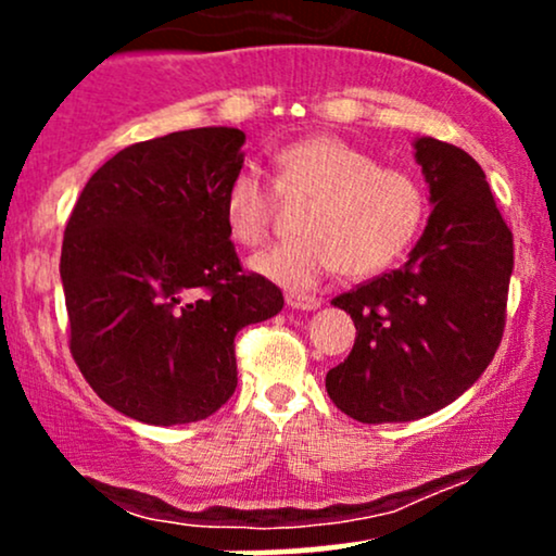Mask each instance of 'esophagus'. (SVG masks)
Masks as SVG:
<instances>
[{"mask_svg":"<svg viewBox=\"0 0 556 556\" xmlns=\"http://www.w3.org/2000/svg\"><path fill=\"white\" fill-rule=\"evenodd\" d=\"M287 305L290 308H298V311H316L318 305H321V300L316 295H300V292H290L287 295Z\"/></svg>","mask_w":556,"mask_h":556,"instance_id":"esophagus-1","label":"esophagus"}]
</instances>
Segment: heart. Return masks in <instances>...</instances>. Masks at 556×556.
Here are the masks:
<instances>
[{
  "label": "heart",
  "instance_id": "b5f03b06",
  "mask_svg": "<svg viewBox=\"0 0 556 556\" xmlns=\"http://www.w3.org/2000/svg\"><path fill=\"white\" fill-rule=\"evenodd\" d=\"M274 191L251 164L235 172L225 190V219L242 245H261L277 216V193L305 201L303 238L277 242L253 256L261 277L305 292L340 269L368 277L387 269L416 240L426 216V193L416 175L384 167L337 136H311L274 156Z\"/></svg>",
  "mask_w": 556,
  "mask_h": 556
}]
</instances>
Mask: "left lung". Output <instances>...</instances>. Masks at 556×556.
<instances>
[{
  "label": "left lung",
  "instance_id": "1",
  "mask_svg": "<svg viewBox=\"0 0 556 556\" xmlns=\"http://www.w3.org/2000/svg\"><path fill=\"white\" fill-rule=\"evenodd\" d=\"M433 212L405 266L342 292L358 337L327 392L361 424H402L455 402L494 358L507 321L513 232L470 154L416 140Z\"/></svg>",
  "mask_w": 556,
  "mask_h": 556
}]
</instances>
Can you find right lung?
<instances>
[{
	"mask_svg": "<svg viewBox=\"0 0 556 556\" xmlns=\"http://www.w3.org/2000/svg\"><path fill=\"white\" fill-rule=\"evenodd\" d=\"M245 132L195 127L143 140L93 172L62 240L70 353L106 405L154 426L214 416L238 387L235 334L282 311L245 271L225 190Z\"/></svg>",
	"mask_w": 556,
	"mask_h": 556,
	"instance_id": "add662e5",
	"label": "right lung"
}]
</instances>
